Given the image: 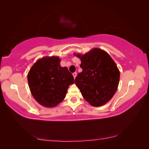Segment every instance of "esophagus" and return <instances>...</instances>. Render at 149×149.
I'll use <instances>...</instances> for the list:
<instances>
[{
	"mask_svg": "<svg viewBox=\"0 0 149 149\" xmlns=\"http://www.w3.org/2000/svg\"><path fill=\"white\" fill-rule=\"evenodd\" d=\"M73 76H74V79H75V77H76V76H77V73H76V72H74V73H73Z\"/></svg>",
	"mask_w": 149,
	"mask_h": 149,
	"instance_id": "34e87169",
	"label": "esophagus"
}]
</instances>
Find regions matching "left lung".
Returning <instances> with one entry per match:
<instances>
[{
  "label": "left lung",
  "instance_id": "obj_1",
  "mask_svg": "<svg viewBox=\"0 0 149 149\" xmlns=\"http://www.w3.org/2000/svg\"><path fill=\"white\" fill-rule=\"evenodd\" d=\"M76 56L81 61L82 72L75 77V85L91 105H105L114 95L119 83L120 72L116 63L106 52L99 48Z\"/></svg>",
  "mask_w": 149,
  "mask_h": 149
}]
</instances>
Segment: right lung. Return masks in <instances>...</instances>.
Returning <instances> with one entry per match:
<instances>
[{
    "label": "right lung",
    "mask_w": 149,
    "mask_h": 149,
    "mask_svg": "<svg viewBox=\"0 0 149 149\" xmlns=\"http://www.w3.org/2000/svg\"><path fill=\"white\" fill-rule=\"evenodd\" d=\"M57 56L44 57L32 65L28 74L30 90L38 103L46 107H56L65 98L73 75L61 67Z\"/></svg>",
    "instance_id": "obj_1"
}]
</instances>
